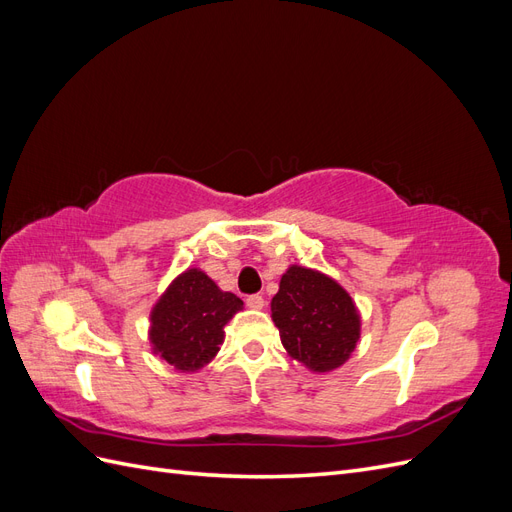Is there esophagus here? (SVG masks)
<instances>
[{
    "label": "esophagus",
    "mask_w": 512,
    "mask_h": 512,
    "mask_svg": "<svg viewBox=\"0 0 512 512\" xmlns=\"http://www.w3.org/2000/svg\"><path fill=\"white\" fill-rule=\"evenodd\" d=\"M245 303H247V307H250V309H262V307H265V299H262L260 294H252V297L245 299Z\"/></svg>",
    "instance_id": "obj_1"
}]
</instances>
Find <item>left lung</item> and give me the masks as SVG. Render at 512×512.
I'll return each mask as SVG.
<instances>
[{
	"mask_svg": "<svg viewBox=\"0 0 512 512\" xmlns=\"http://www.w3.org/2000/svg\"><path fill=\"white\" fill-rule=\"evenodd\" d=\"M271 318L290 359L314 374L342 367L361 339V314L331 275L290 265L271 299Z\"/></svg>",
	"mask_w": 512,
	"mask_h": 512,
	"instance_id": "8db88e82",
	"label": "left lung"
}]
</instances>
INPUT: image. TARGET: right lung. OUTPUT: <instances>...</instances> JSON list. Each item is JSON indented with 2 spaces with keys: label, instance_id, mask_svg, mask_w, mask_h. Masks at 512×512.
Instances as JSON below:
<instances>
[{
  "label": "right lung",
  "instance_id": "add662e5",
  "mask_svg": "<svg viewBox=\"0 0 512 512\" xmlns=\"http://www.w3.org/2000/svg\"><path fill=\"white\" fill-rule=\"evenodd\" d=\"M241 309L237 294L222 290L203 269H185L151 307V352L183 374L203 369L218 356L224 327Z\"/></svg>",
  "mask_w": 512,
  "mask_h": 512
}]
</instances>
